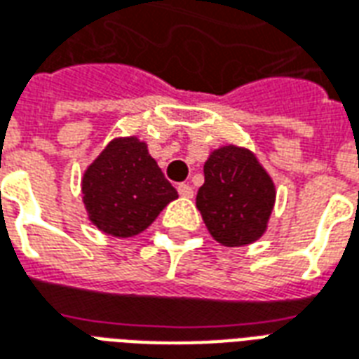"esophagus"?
<instances>
[{"label": "esophagus", "instance_id": "esophagus-1", "mask_svg": "<svg viewBox=\"0 0 359 359\" xmlns=\"http://www.w3.org/2000/svg\"><path fill=\"white\" fill-rule=\"evenodd\" d=\"M177 190H179L180 198H192L194 196L192 187H190V184H187V182H180L179 187H177Z\"/></svg>", "mask_w": 359, "mask_h": 359}]
</instances>
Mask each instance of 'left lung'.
Wrapping results in <instances>:
<instances>
[{
	"label": "left lung",
	"instance_id": "obj_1",
	"mask_svg": "<svg viewBox=\"0 0 359 359\" xmlns=\"http://www.w3.org/2000/svg\"><path fill=\"white\" fill-rule=\"evenodd\" d=\"M205 182L196 205L215 240L226 247L249 245L266 232L276 188L253 152L222 146L203 165Z\"/></svg>",
	"mask_w": 359,
	"mask_h": 359
}]
</instances>
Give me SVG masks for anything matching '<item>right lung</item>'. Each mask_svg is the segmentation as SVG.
I'll return each mask as SVG.
<instances>
[{"label": "right lung", "mask_w": 359, "mask_h": 359, "mask_svg": "<svg viewBox=\"0 0 359 359\" xmlns=\"http://www.w3.org/2000/svg\"><path fill=\"white\" fill-rule=\"evenodd\" d=\"M89 220L104 233L131 238L152 224L179 194L137 137L114 139L81 180Z\"/></svg>", "instance_id": "right-lung-1"}]
</instances>
